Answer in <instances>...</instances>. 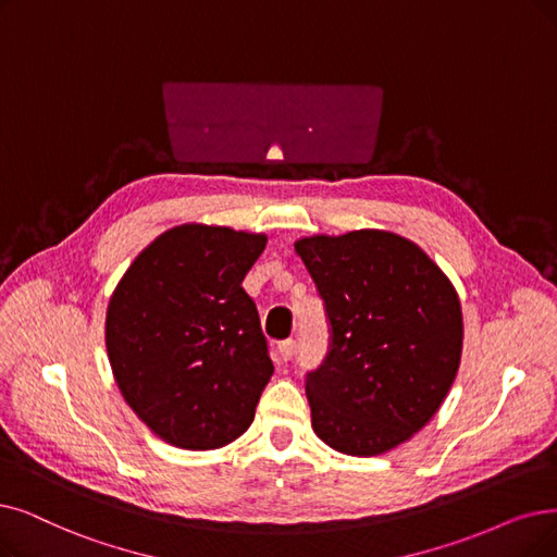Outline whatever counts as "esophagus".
<instances>
[{
	"label": "esophagus",
	"instance_id": "34e87169",
	"mask_svg": "<svg viewBox=\"0 0 557 557\" xmlns=\"http://www.w3.org/2000/svg\"><path fill=\"white\" fill-rule=\"evenodd\" d=\"M295 351H297V343H295L293 338H287V341H281V343H278V356H281V361H290L293 356H295Z\"/></svg>",
	"mask_w": 557,
	"mask_h": 557
}]
</instances>
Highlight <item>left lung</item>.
<instances>
[{"mask_svg": "<svg viewBox=\"0 0 557 557\" xmlns=\"http://www.w3.org/2000/svg\"><path fill=\"white\" fill-rule=\"evenodd\" d=\"M324 301L329 347L306 372L318 436L372 457L409 441L438 411L461 359L453 283L413 242L386 231L295 244Z\"/></svg>", "mask_w": 557, "mask_h": 557, "instance_id": "1", "label": "left lung"}]
</instances>
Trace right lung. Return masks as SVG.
I'll use <instances>...</instances> for the list:
<instances>
[{"label":"right lung","mask_w":557,"mask_h":557,"mask_svg":"<svg viewBox=\"0 0 557 557\" xmlns=\"http://www.w3.org/2000/svg\"><path fill=\"white\" fill-rule=\"evenodd\" d=\"M264 235L185 224L146 247L107 308L116 384L171 446L212 450L249 430L274 363L242 287Z\"/></svg>","instance_id":"add662e5"}]
</instances>
